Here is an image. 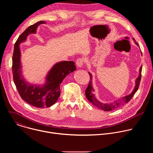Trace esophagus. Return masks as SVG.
Instances as JSON below:
<instances>
[{"label":"esophagus","instance_id":"34e87169","mask_svg":"<svg viewBox=\"0 0 153 153\" xmlns=\"http://www.w3.org/2000/svg\"><path fill=\"white\" fill-rule=\"evenodd\" d=\"M83 63H84V60L82 58H79L76 61V64L78 67H82L83 66Z\"/></svg>","mask_w":153,"mask_h":153}]
</instances>
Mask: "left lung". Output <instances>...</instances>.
<instances>
[{
  "label": "left lung",
  "instance_id": "left-lung-1",
  "mask_svg": "<svg viewBox=\"0 0 153 153\" xmlns=\"http://www.w3.org/2000/svg\"><path fill=\"white\" fill-rule=\"evenodd\" d=\"M134 40L136 44L139 46L138 43L134 40ZM141 53H142V52H141ZM142 67H141L140 68L139 76L136 79V86H135V88H134L133 91L132 92V93L128 96L122 97L120 99H119L117 101H114V102L111 103H102V102L98 101V100L96 99V98L95 97L94 94V90L93 88L92 85H91V79H92L91 74L90 73H89V75L90 76V80L89 82L88 87H87V88L85 90V96H86L87 99H88L90 102H91L94 106H97V108L100 109V110L105 111H111V110H114V109H117V108L124 105L125 104L127 103L131 99H132V97L135 94V93H136V91H137V90L139 88L140 80H141V77H142Z\"/></svg>",
  "mask_w": 153,
  "mask_h": 153
}]
</instances>
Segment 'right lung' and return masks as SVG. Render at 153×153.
<instances>
[{
    "label": "right lung",
    "instance_id": "right-lung-1",
    "mask_svg": "<svg viewBox=\"0 0 153 153\" xmlns=\"http://www.w3.org/2000/svg\"><path fill=\"white\" fill-rule=\"evenodd\" d=\"M45 23V21H39L28 27L20 35L14 44L12 58L13 80L20 96L31 105L40 108L50 107L56 102L60 96V84L65 77L76 69L74 62L64 61L56 63L53 67L47 77V83L42 88L25 82L20 70L19 43L25 41L29 34L35 33L39 24Z\"/></svg>",
    "mask_w": 153,
    "mask_h": 153
}]
</instances>
